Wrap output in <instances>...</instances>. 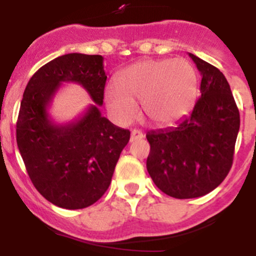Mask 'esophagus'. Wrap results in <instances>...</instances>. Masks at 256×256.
<instances>
[{
  "label": "esophagus",
  "instance_id": "esophagus-1",
  "mask_svg": "<svg viewBox=\"0 0 256 256\" xmlns=\"http://www.w3.org/2000/svg\"><path fill=\"white\" fill-rule=\"evenodd\" d=\"M144 132L140 130H132L131 131V138H130V141L131 142H134V141L136 140H141V138H144Z\"/></svg>",
  "mask_w": 256,
  "mask_h": 256
}]
</instances>
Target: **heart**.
Wrapping results in <instances>:
<instances>
[{"instance_id": "b5f03b06", "label": "heart", "mask_w": 256, "mask_h": 256, "mask_svg": "<svg viewBox=\"0 0 256 256\" xmlns=\"http://www.w3.org/2000/svg\"><path fill=\"white\" fill-rule=\"evenodd\" d=\"M116 84L105 88L104 98L120 124L138 116V100L152 124L168 125L190 112L198 92L197 72L186 59L140 62L121 72Z\"/></svg>"}]
</instances>
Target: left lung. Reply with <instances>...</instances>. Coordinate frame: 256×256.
Listing matches in <instances>:
<instances>
[{"instance_id": "obj_1", "label": "left lung", "mask_w": 256, "mask_h": 256, "mask_svg": "<svg viewBox=\"0 0 256 256\" xmlns=\"http://www.w3.org/2000/svg\"><path fill=\"white\" fill-rule=\"evenodd\" d=\"M202 76L192 112L174 128L147 132L146 167L154 184L178 200L197 198L218 187L233 164L240 116L220 70L188 53Z\"/></svg>"}]
</instances>
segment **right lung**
I'll list each match as a JSON object with an SVG mask.
<instances>
[{"label": "right lung", "instance_id": "right-lung-1", "mask_svg": "<svg viewBox=\"0 0 256 256\" xmlns=\"http://www.w3.org/2000/svg\"><path fill=\"white\" fill-rule=\"evenodd\" d=\"M102 56L69 53L38 69L26 86L16 138L36 190L54 206L82 209L109 188L130 131L102 116L108 76ZM63 82L82 84L96 102L74 122H52L48 108Z\"/></svg>", "mask_w": 256, "mask_h": 256}]
</instances>
